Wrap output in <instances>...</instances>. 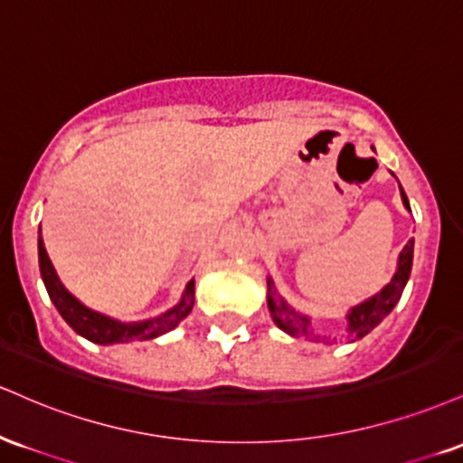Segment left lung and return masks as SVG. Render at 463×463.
<instances>
[{
  "mask_svg": "<svg viewBox=\"0 0 463 463\" xmlns=\"http://www.w3.org/2000/svg\"><path fill=\"white\" fill-rule=\"evenodd\" d=\"M394 175V173H392ZM401 188V184H399ZM401 199H403L405 210H410V199H407L405 190L401 188ZM411 212V210H410ZM411 262H414V238L407 241L403 247V251L399 253V262H396V270L392 275V279L385 284L377 295L368 297L366 301L357 303L353 306L349 312H346V338L351 340H360L366 334L377 327L382 320L392 312L396 303H399L401 295H403L407 279H410L411 273ZM266 286H269V292H266V303H269V312L273 323L279 327L281 331H286L288 335L292 338H309V340H320L318 334H314L312 329V318L301 314L298 309H295L290 303L286 301L284 297L277 292L275 281L270 277H266ZM323 342H327V338L323 335Z\"/></svg>",
  "mask_w": 463,
  "mask_h": 463,
  "instance_id": "obj_1",
  "label": "left lung"
}]
</instances>
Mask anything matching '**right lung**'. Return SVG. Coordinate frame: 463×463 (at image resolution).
<instances>
[{"mask_svg":"<svg viewBox=\"0 0 463 463\" xmlns=\"http://www.w3.org/2000/svg\"><path fill=\"white\" fill-rule=\"evenodd\" d=\"M38 266H41V277L43 284L47 288V295L52 298L53 306H56L60 317L67 320V325L75 331V334L95 342V345L108 346L118 345V342L157 338V335L175 329L177 325L188 317L190 309L194 306V279H190L186 288H184L182 298H179L177 306L166 309L160 317L134 320V323H123V320L106 317V314L86 307L80 298L71 295L67 288L62 286V281H60L52 260H49L45 244H43V236H38Z\"/></svg>","mask_w":463,"mask_h":463,"instance_id":"1","label":"right lung"}]
</instances>
